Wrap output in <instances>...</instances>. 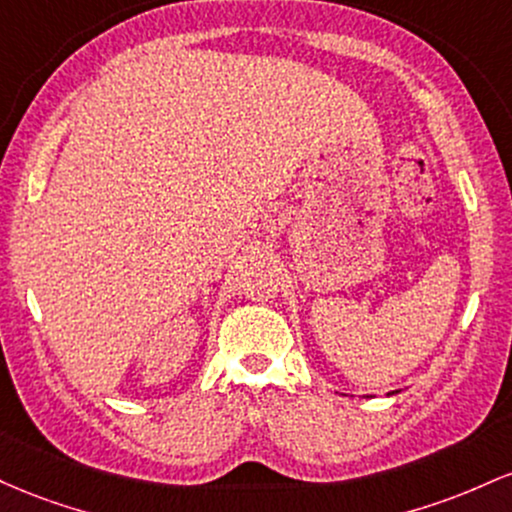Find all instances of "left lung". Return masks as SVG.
Returning a JSON list of instances; mask_svg holds the SVG:
<instances>
[{
    "label": "left lung",
    "instance_id": "obj_1",
    "mask_svg": "<svg viewBox=\"0 0 512 512\" xmlns=\"http://www.w3.org/2000/svg\"><path fill=\"white\" fill-rule=\"evenodd\" d=\"M389 394H394V392H389Z\"/></svg>",
    "mask_w": 512,
    "mask_h": 512
}]
</instances>
